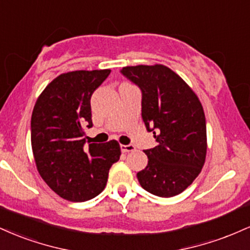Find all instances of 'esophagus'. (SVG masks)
<instances>
[{
	"label": "esophagus",
	"mask_w": 250,
	"mask_h": 250,
	"mask_svg": "<svg viewBox=\"0 0 250 250\" xmlns=\"http://www.w3.org/2000/svg\"><path fill=\"white\" fill-rule=\"evenodd\" d=\"M121 150L123 153H129V151L136 150V148L133 145H121Z\"/></svg>",
	"instance_id": "1"
}]
</instances>
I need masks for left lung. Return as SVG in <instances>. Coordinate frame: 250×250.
<instances>
[{
	"label": "left lung",
	"mask_w": 250,
	"mask_h": 250,
	"mask_svg": "<svg viewBox=\"0 0 250 250\" xmlns=\"http://www.w3.org/2000/svg\"><path fill=\"white\" fill-rule=\"evenodd\" d=\"M142 93V119L157 146L145 150L148 165L137 173L141 187L160 197L182 193L201 173L207 154L206 116L199 97L162 64L122 68Z\"/></svg>",
	"instance_id": "obj_1"
}]
</instances>
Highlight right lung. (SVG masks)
Segmentation results:
<instances>
[{
	"instance_id": "obj_1",
	"label": "right lung",
	"mask_w": 250,
	"mask_h": 250,
	"mask_svg": "<svg viewBox=\"0 0 250 250\" xmlns=\"http://www.w3.org/2000/svg\"><path fill=\"white\" fill-rule=\"evenodd\" d=\"M110 70L61 74L39 96L31 115V148L37 170L57 195L84 202L104 189L109 169L120 160L115 140L89 143L84 128L93 127L90 99Z\"/></svg>"
}]
</instances>
